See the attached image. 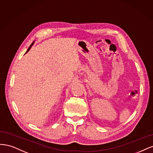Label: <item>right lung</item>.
Returning <instances> with one entry per match:
<instances>
[{"mask_svg": "<svg viewBox=\"0 0 153 153\" xmlns=\"http://www.w3.org/2000/svg\"><path fill=\"white\" fill-rule=\"evenodd\" d=\"M33 43H34V41H33V42L32 43V44H31V45H30V46H29V48H28V50H27V51L26 53H27V52H28V51L29 50H30V48H31V47L32 46V45H33Z\"/></svg>", "mask_w": 153, "mask_h": 153, "instance_id": "add662e5", "label": "right lung"}]
</instances>
